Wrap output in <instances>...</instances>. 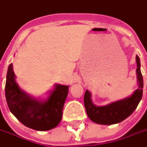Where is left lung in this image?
<instances>
[{
  "mask_svg": "<svg viewBox=\"0 0 147 147\" xmlns=\"http://www.w3.org/2000/svg\"><path fill=\"white\" fill-rule=\"evenodd\" d=\"M136 60L137 63L136 73L139 86L138 89L134 91L132 96L130 97L111 103L105 107H96L91 102V93L89 91L86 90L85 92V107L87 116L92 121L102 125H112L119 123L129 117L137 107L142 97L143 77L140 69L141 64L139 56H136Z\"/></svg>",
  "mask_w": 147,
  "mask_h": 147,
  "instance_id": "8db88e82",
  "label": "left lung"
}]
</instances>
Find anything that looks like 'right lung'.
Masks as SVG:
<instances>
[{
    "label": "right lung",
    "instance_id": "obj_1",
    "mask_svg": "<svg viewBox=\"0 0 147 147\" xmlns=\"http://www.w3.org/2000/svg\"><path fill=\"white\" fill-rule=\"evenodd\" d=\"M68 87L56 85L46 101L33 99L16 84L11 63L7 71L5 92L10 111L23 125L36 131H47L56 127L61 120Z\"/></svg>",
    "mask_w": 147,
    "mask_h": 147
}]
</instances>
